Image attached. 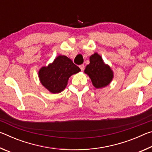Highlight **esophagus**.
Returning a JSON list of instances; mask_svg holds the SVG:
<instances>
[{
  "label": "esophagus",
  "mask_w": 152,
  "mask_h": 152,
  "mask_svg": "<svg viewBox=\"0 0 152 152\" xmlns=\"http://www.w3.org/2000/svg\"><path fill=\"white\" fill-rule=\"evenodd\" d=\"M79 67H80V70L82 71H83L84 70V64H82V65H80Z\"/></svg>",
  "instance_id": "esophagus-1"
}]
</instances>
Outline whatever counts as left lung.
<instances>
[{"label": "left lung", "instance_id": "left-lung-1", "mask_svg": "<svg viewBox=\"0 0 152 152\" xmlns=\"http://www.w3.org/2000/svg\"><path fill=\"white\" fill-rule=\"evenodd\" d=\"M84 72L89 76L92 84L96 88L107 86L113 77L110 67L104 63L97 53L90 57V64L86 66Z\"/></svg>", "mask_w": 152, "mask_h": 152}]
</instances>
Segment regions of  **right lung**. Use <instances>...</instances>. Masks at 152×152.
<instances>
[{
  "label": "right lung",
  "instance_id": "right-lung-1",
  "mask_svg": "<svg viewBox=\"0 0 152 152\" xmlns=\"http://www.w3.org/2000/svg\"><path fill=\"white\" fill-rule=\"evenodd\" d=\"M80 71L79 67L65 56H59L52 64L39 72L42 84L52 93H59L66 88L70 76Z\"/></svg>",
  "mask_w": 152,
  "mask_h": 152
}]
</instances>
